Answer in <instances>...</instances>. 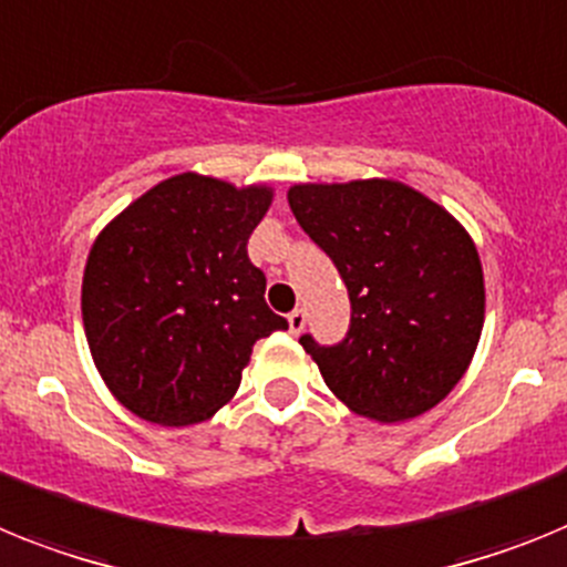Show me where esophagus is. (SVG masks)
Listing matches in <instances>:
<instances>
[{"mask_svg": "<svg viewBox=\"0 0 567 567\" xmlns=\"http://www.w3.org/2000/svg\"><path fill=\"white\" fill-rule=\"evenodd\" d=\"M305 322H308V313L302 311V308H297V311L288 313V328L290 333H302L305 331Z\"/></svg>", "mask_w": 567, "mask_h": 567, "instance_id": "1", "label": "esophagus"}]
</instances>
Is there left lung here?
<instances>
[{"instance_id":"left-lung-1","label":"left lung","mask_w":567,"mask_h":567,"mask_svg":"<svg viewBox=\"0 0 567 567\" xmlns=\"http://www.w3.org/2000/svg\"><path fill=\"white\" fill-rule=\"evenodd\" d=\"M288 205L351 297L333 348L302 337L324 385L365 420L405 422L465 377L485 324L480 250L454 214L396 179L299 182Z\"/></svg>"}]
</instances>
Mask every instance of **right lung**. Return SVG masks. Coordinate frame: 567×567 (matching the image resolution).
<instances>
[{
  "label": "right lung",
  "instance_id": "right-lung-1",
  "mask_svg": "<svg viewBox=\"0 0 567 567\" xmlns=\"http://www.w3.org/2000/svg\"><path fill=\"white\" fill-rule=\"evenodd\" d=\"M270 185L167 176L93 239L82 322L93 365L140 420L185 427L234 400L256 339L288 322L265 305L248 239Z\"/></svg>",
  "mask_w": 567,
  "mask_h": 567
}]
</instances>
